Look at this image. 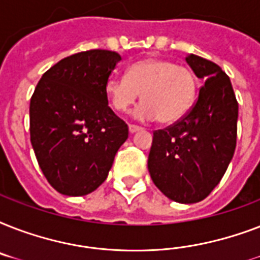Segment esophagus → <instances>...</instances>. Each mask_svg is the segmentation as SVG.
I'll use <instances>...</instances> for the list:
<instances>
[{"mask_svg": "<svg viewBox=\"0 0 260 260\" xmlns=\"http://www.w3.org/2000/svg\"><path fill=\"white\" fill-rule=\"evenodd\" d=\"M128 129H129V134H135V132H138V131L142 129V126L134 125V124H129V126H128Z\"/></svg>", "mask_w": 260, "mask_h": 260, "instance_id": "34e87169", "label": "esophagus"}]
</instances>
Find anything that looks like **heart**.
Segmentation results:
<instances>
[{
    "label": "heart",
    "mask_w": 260,
    "mask_h": 260,
    "mask_svg": "<svg viewBox=\"0 0 260 260\" xmlns=\"http://www.w3.org/2000/svg\"><path fill=\"white\" fill-rule=\"evenodd\" d=\"M197 77L189 67L166 59H146L129 67L126 77L113 75L106 81L105 91L110 105L124 112L142 93V105L135 116L142 120L158 118L174 124L189 113L197 97Z\"/></svg>",
    "instance_id": "heart-1"
}]
</instances>
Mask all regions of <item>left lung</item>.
<instances>
[{"label": "left lung", "instance_id": "8db88e82", "mask_svg": "<svg viewBox=\"0 0 260 260\" xmlns=\"http://www.w3.org/2000/svg\"><path fill=\"white\" fill-rule=\"evenodd\" d=\"M186 62L205 83L185 117L154 132L148 171L166 197L194 204L209 196L228 169L236 148L239 106L221 67L193 54Z\"/></svg>", "mask_w": 260, "mask_h": 260}]
</instances>
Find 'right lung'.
Here are the masks:
<instances>
[{"mask_svg":"<svg viewBox=\"0 0 260 260\" xmlns=\"http://www.w3.org/2000/svg\"><path fill=\"white\" fill-rule=\"evenodd\" d=\"M121 56L108 50L78 52L46 71L29 105L30 143L56 191L79 197L105 181L128 125L108 105L106 81Z\"/></svg>","mask_w":260,"mask_h":260,"instance_id":"1","label":"right lung"}]
</instances>
